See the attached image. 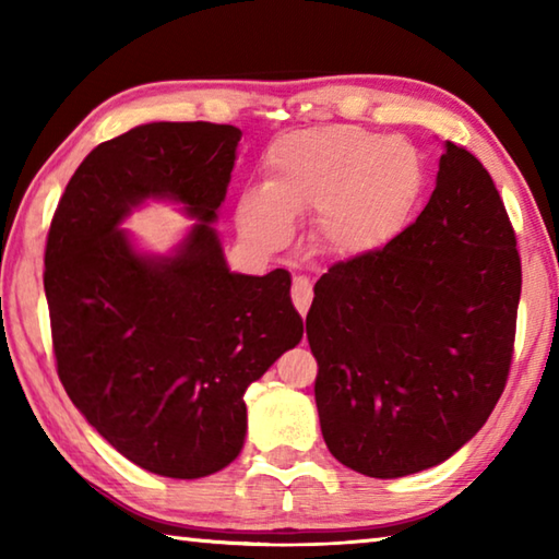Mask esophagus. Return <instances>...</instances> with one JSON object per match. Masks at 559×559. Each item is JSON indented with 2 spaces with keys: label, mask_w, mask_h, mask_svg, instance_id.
<instances>
[{
  "label": "esophagus",
  "mask_w": 559,
  "mask_h": 559,
  "mask_svg": "<svg viewBox=\"0 0 559 559\" xmlns=\"http://www.w3.org/2000/svg\"><path fill=\"white\" fill-rule=\"evenodd\" d=\"M290 298H293V306H296L298 313L306 316L308 308H310V302H313V286H310V281L302 278V276L293 278Z\"/></svg>",
  "instance_id": "obj_1"
}]
</instances>
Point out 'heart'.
I'll use <instances>...</instances> for the list:
<instances>
[{
    "mask_svg": "<svg viewBox=\"0 0 559 559\" xmlns=\"http://www.w3.org/2000/svg\"><path fill=\"white\" fill-rule=\"evenodd\" d=\"M263 169L266 187L246 189L239 200L243 234L281 246L293 214H318V241L340 259L367 257L396 239L427 185L412 143L355 126L288 132L271 143Z\"/></svg>",
    "mask_w": 559,
    "mask_h": 559,
    "instance_id": "1",
    "label": "heart"
}]
</instances>
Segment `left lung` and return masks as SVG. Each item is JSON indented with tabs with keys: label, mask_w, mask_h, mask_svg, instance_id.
<instances>
[{
	"label": "left lung",
	"mask_w": 559,
	"mask_h": 559,
	"mask_svg": "<svg viewBox=\"0 0 559 559\" xmlns=\"http://www.w3.org/2000/svg\"><path fill=\"white\" fill-rule=\"evenodd\" d=\"M520 286L493 179L447 143L416 222L316 283L306 330L330 453L365 476L400 478L476 437L506 390Z\"/></svg>",
	"instance_id": "left-lung-1"
}]
</instances>
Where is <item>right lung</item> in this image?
<instances>
[{"label": "right lung", "mask_w": 559, "mask_h": 559, "mask_svg": "<svg viewBox=\"0 0 559 559\" xmlns=\"http://www.w3.org/2000/svg\"><path fill=\"white\" fill-rule=\"evenodd\" d=\"M241 130L147 122L91 150L46 236L56 372L122 456L167 478H202L239 456L243 392L302 337L288 271L226 269L210 222ZM147 195L201 219L175 258L150 260L117 229Z\"/></svg>", "instance_id": "right-lung-1"}]
</instances>
